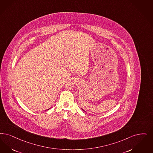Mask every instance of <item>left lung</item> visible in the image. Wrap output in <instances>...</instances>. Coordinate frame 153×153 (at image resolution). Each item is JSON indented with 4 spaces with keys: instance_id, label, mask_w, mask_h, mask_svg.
I'll list each match as a JSON object with an SVG mask.
<instances>
[{
    "instance_id": "left-lung-1",
    "label": "left lung",
    "mask_w": 153,
    "mask_h": 153,
    "mask_svg": "<svg viewBox=\"0 0 153 153\" xmlns=\"http://www.w3.org/2000/svg\"><path fill=\"white\" fill-rule=\"evenodd\" d=\"M82 110H83V109H82Z\"/></svg>"
}]
</instances>
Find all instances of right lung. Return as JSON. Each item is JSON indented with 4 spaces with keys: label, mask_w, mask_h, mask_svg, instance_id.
Listing matches in <instances>:
<instances>
[{
    "label": "right lung",
    "mask_w": 153,
    "mask_h": 153,
    "mask_svg": "<svg viewBox=\"0 0 153 153\" xmlns=\"http://www.w3.org/2000/svg\"><path fill=\"white\" fill-rule=\"evenodd\" d=\"M49 109H48V110H49Z\"/></svg>",
    "instance_id": "add662e5"
}]
</instances>
